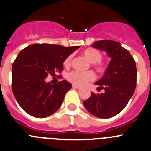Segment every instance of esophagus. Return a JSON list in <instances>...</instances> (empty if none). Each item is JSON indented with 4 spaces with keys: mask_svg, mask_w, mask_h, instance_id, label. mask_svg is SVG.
Wrapping results in <instances>:
<instances>
[{
    "mask_svg": "<svg viewBox=\"0 0 151 151\" xmlns=\"http://www.w3.org/2000/svg\"><path fill=\"white\" fill-rule=\"evenodd\" d=\"M72 87L74 88H77V89H80V86H76V85H72Z\"/></svg>",
    "mask_w": 151,
    "mask_h": 151,
    "instance_id": "esophagus-1",
    "label": "esophagus"
}]
</instances>
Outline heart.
Returning a JSON list of instances; mask_svg holds the SVG:
<instances>
[{"mask_svg": "<svg viewBox=\"0 0 151 151\" xmlns=\"http://www.w3.org/2000/svg\"><path fill=\"white\" fill-rule=\"evenodd\" d=\"M83 54L86 58L91 63V66L96 70L97 72L102 74L107 68V65L104 61L101 60L102 53L98 49L89 47L83 51ZM73 55H70L64 60L63 64L66 68L70 67L72 61ZM68 81L76 86H84L88 82H91L95 79V74L92 71H88L86 72H80L77 71H72L68 73L66 75Z\"/></svg>", "mask_w": 151, "mask_h": 151, "instance_id": "heart-1", "label": "heart"}]
</instances>
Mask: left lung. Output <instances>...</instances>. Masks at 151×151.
Here are the masks:
<instances>
[{
	"instance_id": "obj_1",
	"label": "left lung",
	"mask_w": 151,
	"mask_h": 151,
	"mask_svg": "<svg viewBox=\"0 0 151 151\" xmlns=\"http://www.w3.org/2000/svg\"><path fill=\"white\" fill-rule=\"evenodd\" d=\"M91 46L105 50L112 59L104 76L95 83L105 91L98 95L91 92L83 104L90 113L98 118H112L124 109L134 93L136 62L129 52L115 41H97Z\"/></svg>"
}]
</instances>
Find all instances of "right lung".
<instances>
[{"mask_svg":"<svg viewBox=\"0 0 151 151\" xmlns=\"http://www.w3.org/2000/svg\"><path fill=\"white\" fill-rule=\"evenodd\" d=\"M79 47L33 44L18 53L12 63V89L17 102L27 113L46 118L58 110L71 84L63 80L52 85L45 79L49 74H60L64 60Z\"/></svg>","mask_w":151,"mask_h":151,"instance_id":"add662e5","label":"right lung"}]
</instances>
